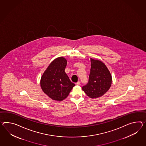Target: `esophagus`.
Returning a JSON list of instances; mask_svg holds the SVG:
<instances>
[{
    "label": "esophagus",
    "mask_w": 146,
    "mask_h": 146,
    "mask_svg": "<svg viewBox=\"0 0 146 146\" xmlns=\"http://www.w3.org/2000/svg\"><path fill=\"white\" fill-rule=\"evenodd\" d=\"M75 84H76V86H78V85H80V81H78L77 83H75Z\"/></svg>",
    "instance_id": "esophagus-1"
}]
</instances>
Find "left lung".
<instances>
[{
    "mask_svg": "<svg viewBox=\"0 0 146 146\" xmlns=\"http://www.w3.org/2000/svg\"><path fill=\"white\" fill-rule=\"evenodd\" d=\"M111 83L112 76L106 65L101 60L91 58L89 82L82 87L83 91L90 98H98L109 90Z\"/></svg>",
    "mask_w": 146,
    "mask_h": 146,
    "instance_id": "1",
    "label": "left lung"
}]
</instances>
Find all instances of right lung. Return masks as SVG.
<instances>
[{"instance_id": "add662e5", "label": "right lung", "mask_w": 146, "mask_h": 146, "mask_svg": "<svg viewBox=\"0 0 146 146\" xmlns=\"http://www.w3.org/2000/svg\"><path fill=\"white\" fill-rule=\"evenodd\" d=\"M66 65L67 60L64 57H57L50 63L41 77V88L53 100L65 99L75 86L65 72Z\"/></svg>"}]
</instances>
